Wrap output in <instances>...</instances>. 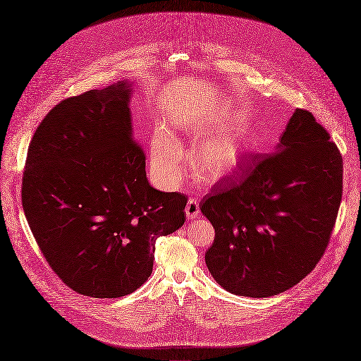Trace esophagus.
Listing matches in <instances>:
<instances>
[{
  "label": "esophagus",
  "instance_id": "obj_1",
  "mask_svg": "<svg viewBox=\"0 0 361 361\" xmlns=\"http://www.w3.org/2000/svg\"><path fill=\"white\" fill-rule=\"evenodd\" d=\"M185 213L188 219H195L200 214V204L197 200L191 198L190 201L186 202V207H185Z\"/></svg>",
  "mask_w": 361,
  "mask_h": 361
}]
</instances>
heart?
I'll list each match as a JSON object with an SVG mask.
<instances>
[{"instance_id": "1", "label": "heart", "mask_w": 361, "mask_h": 361, "mask_svg": "<svg viewBox=\"0 0 361 361\" xmlns=\"http://www.w3.org/2000/svg\"><path fill=\"white\" fill-rule=\"evenodd\" d=\"M248 149L245 138L221 135L205 141L194 151V169L201 180L217 182L236 170ZM151 163L156 173L166 182H176L183 171V151L169 135H157L151 147Z\"/></svg>"}]
</instances>
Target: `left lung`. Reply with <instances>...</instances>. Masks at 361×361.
<instances>
[{
  "mask_svg": "<svg viewBox=\"0 0 361 361\" xmlns=\"http://www.w3.org/2000/svg\"><path fill=\"white\" fill-rule=\"evenodd\" d=\"M245 176L219 180L200 204L214 228L205 264L236 295L266 298L320 262L342 198V156L314 116L297 109L274 152H248Z\"/></svg>",
  "mask_w": 361,
  "mask_h": 361,
  "instance_id": "left-lung-1",
  "label": "left lung"
}]
</instances>
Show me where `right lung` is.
I'll return each mask as SVG.
<instances>
[{"mask_svg":"<svg viewBox=\"0 0 361 361\" xmlns=\"http://www.w3.org/2000/svg\"><path fill=\"white\" fill-rule=\"evenodd\" d=\"M129 98L118 82L60 101L33 133L23 170L22 205L47 263L94 298L144 285L157 238L186 219V195L148 183Z\"/></svg>","mask_w":361,"mask_h":361,"instance_id":"add662e5","label":"right lung"}]
</instances>
